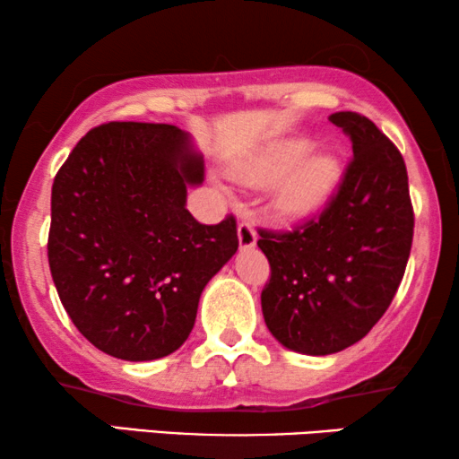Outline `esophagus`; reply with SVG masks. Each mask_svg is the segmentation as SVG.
I'll list each match as a JSON object with an SVG mask.
<instances>
[{"mask_svg": "<svg viewBox=\"0 0 459 459\" xmlns=\"http://www.w3.org/2000/svg\"><path fill=\"white\" fill-rule=\"evenodd\" d=\"M238 240H240V248L247 250V248H253L256 244V231H255V225L250 221H240L238 225Z\"/></svg>", "mask_w": 459, "mask_h": 459, "instance_id": "esophagus-1", "label": "esophagus"}]
</instances>
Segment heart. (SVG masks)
Listing matches in <instances>:
<instances>
[{
  "label": "heart",
  "mask_w": 459,
  "mask_h": 459,
  "mask_svg": "<svg viewBox=\"0 0 459 459\" xmlns=\"http://www.w3.org/2000/svg\"><path fill=\"white\" fill-rule=\"evenodd\" d=\"M311 143L307 140H284L273 143L259 159L234 169V178L244 184L265 186L288 173L275 192V203L284 212L303 215L324 203L338 178V162L325 152L309 154Z\"/></svg>",
  "instance_id": "1"
}]
</instances>
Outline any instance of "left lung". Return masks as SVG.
I'll return each mask as SVG.
<instances>
[{
  "label": "left lung",
  "instance_id": "obj_1",
  "mask_svg": "<svg viewBox=\"0 0 459 459\" xmlns=\"http://www.w3.org/2000/svg\"><path fill=\"white\" fill-rule=\"evenodd\" d=\"M353 156L317 215L292 230L259 228L269 261L263 317L286 349L330 355L361 341L403 280L413 206L399 148L359 112L330 117Z\"/></svg>",
  "mask_w": 459,
  "mask_h": 459
}]
</instances>
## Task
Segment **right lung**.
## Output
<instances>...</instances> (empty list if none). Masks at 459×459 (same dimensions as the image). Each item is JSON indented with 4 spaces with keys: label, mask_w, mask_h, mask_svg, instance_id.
Returning <instances> with one entry per match:
<instances>
[{
    "label": "right lung",
    "mask_w": 459,
    "mask_h": 459,
    "mask_svg": "<svg viewBox=\"0 0 459 459\" xmlns=\"http://www.w3.org/2000/svg\"><path fill=\"white\" fill-rule=\"evenodd\" d=\"M204 162L165 123H104L81 137L52 186L48 261L68 317L125 361L178 351L209 280L238 250L236 217L186 209Z\"/></svg>",
    "instance_id": "add662e5"
}]
</instances>
